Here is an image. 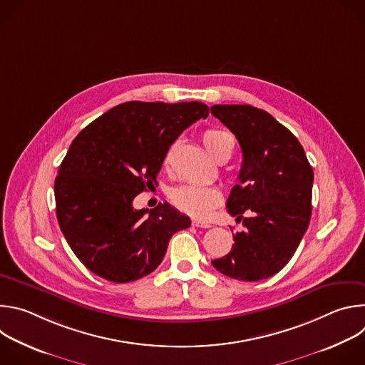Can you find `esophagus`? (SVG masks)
Returning <instances> with one entry per match:
<instances>
[{
  "label": "esophagus",
  "mask_w": 365,
  "mask_h": 365,
  "mask_svg": "<svg viewBox=\"0 0 365 365\" xmlns=\"http://www.w3.org/2000/svg\"><path fill=\"white\" fill-rule=\"evenodd\" d=\"M192 225L197 227V228H211L210 222H203V221H199V220H192Z\"/></svg>",
  "instance_id": "34e87169"
}]
</instances>
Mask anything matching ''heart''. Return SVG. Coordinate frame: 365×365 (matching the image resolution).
Returning a JSON list of instances; mask_svg holds the SVG:
<instances>
[{"label": "heart", "mask_w": 365, "mask_h": 365, "mask_svg": "<svg viewBox=\"0 0 365 365\" xmlns=\"http://www.w3.org/2000/svg\"><path fill=\"white\" fill-rule=\"evenodd\" d=\"M202 140L206 151L210 153L217 162H220L222 158H225V155H228L230 159L234 141L228 133L222 130H215V128L206 130L202 135ZM173 148L175 145L168 153V158L165 160L166 163H169ZM170 199L180 211L192 217L210 218L215 211V207L221 203L222 196H221V192L212 186L180 185L170 190Z\"/></svg>", "instance_id": "heart-1"}]
</instances>
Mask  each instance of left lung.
<instances>
[{"label":"left lung","mask_w":365,"mask_h":365,"mask_svg":"<svg viewBox=\"0 0 365 365\" xmlns=\"http://www.w3.org/2000/svg\"><path fill=\"white\" fill-rule=\"evenodd\" d=\"M211 113L242 150L227 207L245 227L212 266L235 280L269 279L290 262L309 227L314 170L299 140L269 113L251 106H214Z\"/></svg>","instance_id":"1"}]
</instances>
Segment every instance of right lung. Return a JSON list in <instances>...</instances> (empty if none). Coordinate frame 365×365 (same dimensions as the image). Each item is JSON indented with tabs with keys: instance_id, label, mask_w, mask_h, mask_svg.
Returning a JSON list of instances; mask_svg holds the SVG:
<instances>
[{
	"instance_id": "obj_1",
	"label": "right lung",
	"mask_w": 365,
	"mask_h": 365,
	"mask_svg": "<svg viewBox=\"0 0 365 365\" xmlns=\"http://www.w3.org/2000/svg\"><path fill=\"white\" fill-rule=\"evenodd\" d=\"M197 101H130L111 108L72 141L55 180L59 227L81 263L114 282L138 280L158 269L169 240L190 227L169 203L134 210V197L158 180L169 147L200 118Z\"/></svg>"
}]
</instances>
